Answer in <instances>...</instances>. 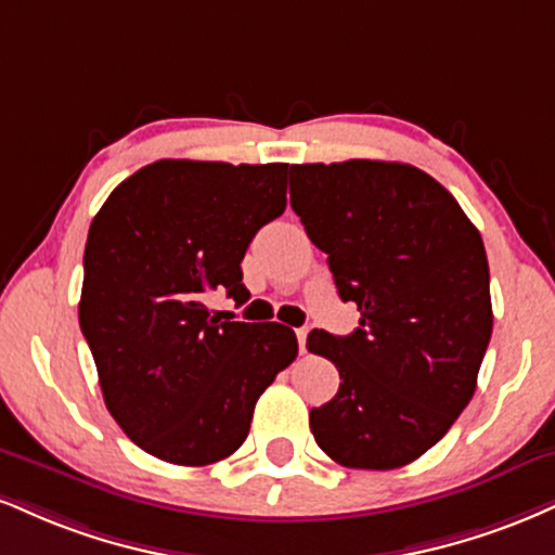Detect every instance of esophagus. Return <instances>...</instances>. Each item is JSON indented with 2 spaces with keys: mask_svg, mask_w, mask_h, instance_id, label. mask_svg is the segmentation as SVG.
<instances>
[{
  "mask_svg": "<svg viewBox=\"0 0 555 555\" xmlns=\"http://www.w3.org/2000/svg\"><path fill=\"white\" fill-rule=\"evenodd\" d=\"M297 341H299V351L305 353V351H307V349H305V344H307V328H299V331H297Z\"/></svg>",
  "mask_w": 555,
  "mask_h": 555,
  "instance_id": "34e87169",
  "label": "esophagus"
}]
</instances>
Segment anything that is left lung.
<instances>
[{"label":"left lung","mask_w":555,"mask_h":555,"mask_svg":"<svg viewBox=\"0 0 555 555\" xmlns=\"http://www.w3.org/2000/svg\"><path fill=\"white\" fill-rule=\"evenodd\" d=\"M292 209L328 256L349 336L312 331L336 364V398L310 411L344 468L392 470L431 450L476 392L493 312L480 232L424 170L383 159L292 165Z\"/></svg>","instance_id":"left-lung-1"}]
</instances>
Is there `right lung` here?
Returning <instances> with one entry per match:
<instances>
[{
    "instance_id": "obj_1",
    "label": "right lung",
    "mask_w": 555,
    "mask_h": 555,
    "mask_svg": "<svg viewBox=\"0 0 555 555\" xmlns=\"http://www.w3.org/2000/svg\"><path fill=\"white\" fill-rule=\"evenodd\" d=\"M286 163L157 159L90 224L79 328L111 416L172 465L230 457L260 392L297 357L295 331L211 315L214 289L245 302L240 260L286 209Z\"/></svg>"
}]
</instances>
